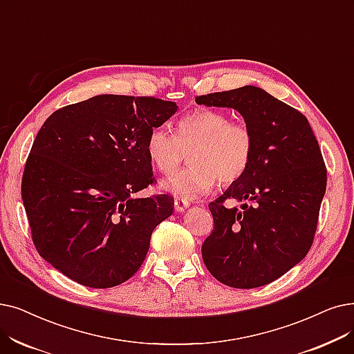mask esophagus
I'll return each instance as SVG.
<instances>
[{
	"instance_id": "esophagus-1",
	"label": "esophagus",
	"mask_w": 354,
	"mask_h": 354,
	"mask_svg": "<svg viewBox=\"0 0 354 354\" xmlns=\"http://www.w3.org/2000/svg\"><path fill=\"white\" fill-rule=\"evenodd\" d=\"M188 207H189V201H188V199H185V198H179V196H176V198H175V211H178V212H183V211H185Z\"/></svg>"
}]
</instances>
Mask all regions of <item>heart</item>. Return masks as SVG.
Returning <instances> with one entry per match:
<instances>
[{"label": "heart", "mask_w": 354, "mask_h": 354, "mask_svg": "<svg viewBox=\"0 0 354 354\" xmlns=\"http://www.w3.org/2000/svg\"><path fill=\"white\" fill-rule=\"evenodd\" d=\"M149 160L163 175L175 172L189 153L191 166L160 182L162 191L194 199L237 182L252 163L254 136L241 121L218 110L199 109L178 121L176 136L155 127L146 142Z\"/></svg>", "instance_id": "b5f03b06"}]
</instances>
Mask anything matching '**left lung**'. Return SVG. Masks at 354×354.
Returning a JSON list of instances; mask_svg holds the SVG:
<instances>
[{
    "label": "left lung",
    "mask_w": 354,
    "mask_h": 354,
    "mask_svg": "<svg viewBox=\"0 0 354 354\" xmlns=\"http://www.w3.org/2000/svg\"><path fill=\"white\" fill-rule=\"evenodd\" d=\"M239 111L254 136L252 163L211 203L212 233L203 259L215 279L252 289L268 285L310 252L327 169L306 117L262 88L245 85L195 98ZM234 198L240 209L223 203Z\"/></svg>",
    "instance_id": "left-lung-1"
}]
</instances>
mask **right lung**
<instances>
[{"instance_id": "add662e5", "label": "right lung", "mask_w": 354, "mask_h": 354, "mask_svg": "<svg viewBox=\"0 0 354 354\" xmlns=\"http://www.w3.org/2000/svg\"><path fill=\"white\" fill-rule=\"evenodd\" d=\"M176 110V102L153 97L97 95L44 121L21 198L46 262L100 289L140 269L153 230L174 212L172 196H136L155 182L147 136Z\"/></svg>"}]
</instances>
